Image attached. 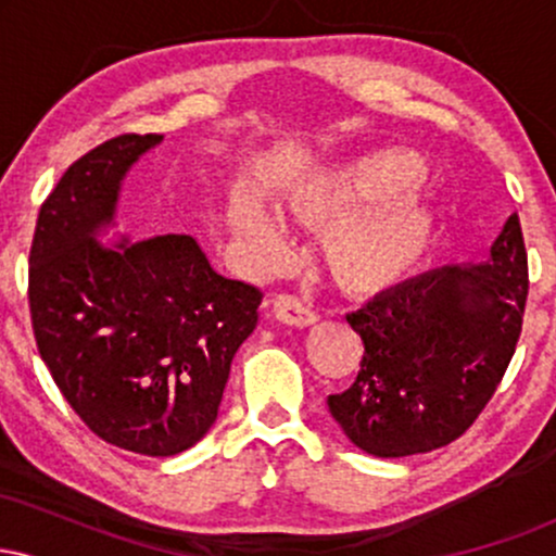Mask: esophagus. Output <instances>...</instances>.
I'll list each match as a JSON object with an SVG mask.
<instances>
[{"label": "esophagus", "mask_w": 556, "mask_h": 556, "mask_svg": "<svg viewBox=\"0 0 556 556\" xmlns=\"http://www.w3.org/2000/svg\"><path fill=\"white\" fill-rule=\"evenodd\" d=\"M274 318H279L282 324H290V327H311V324L318 321V316L303 300H298L295 295H279L271 305Z\"/></svg>", "instance_id": "esophagus-1"}]
</instances>
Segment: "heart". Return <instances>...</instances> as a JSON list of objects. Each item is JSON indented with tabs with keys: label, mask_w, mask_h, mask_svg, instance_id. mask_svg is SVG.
Listing matches in <instances>:
<instances>
[{
	"label": "heart",
	"mask_w": 556,
	"mask_h": 556,
	"mask_svg": "<svg viewBox=\"0 0 556 556\" xmlns=\"http://www.w3.org/2000/svg\"><path fill=\"white\" fill-rule=\"evenodd\" d=\"M426 162L416 151L384 149L329 175L285 190L279 214L321 232L329 279L350 298H376L410 279L431 256L439 216L420 198ZM227 225L251 251L258 271H279L292 256L290 238L251 198L229 203Z\"/></svg>",
	"instance_id": "heart-1"
}]
</instances>
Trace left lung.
<instances>
[{
	"mask_svg": "<svg viewBox=\"0 0 556 556\" xmlns=\"http://www.w3.org/2000/svg\"><path fill=\"white\" fill-rule=\"evenodd\" d=\"M526 298L528 253L513 214L489 261L418 274L348 314L366 350L353 387L329 394L331 418L376 457L455 442L513 361Z\"/></svg>",
	"mask_w": 556,
	"mask_h": 556,
	"instance_id": "8db88e82",
	"label": "left lung"
}]
</instances>
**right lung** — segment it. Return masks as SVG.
<instances>
[{
	"instance_id": "add662e5",
	"label": "right lung",
	"mask_w": 556,
	"mask_h": 556,
	"mask_svg": "<svg viewBox=\"0 0 556 556\" xmlns=\"http://www.w3.org/2000/svg\"><path fill=\"white\" fill-rule=\"evenodd\" d=\"M164 136H117L70 167L41 203L28 300L41 361L83 424L119 450L172 457L219 413L261 290L216 274L190 235L123 238L114 225L132 164Z\"/></svg>"
}]
</instances>
